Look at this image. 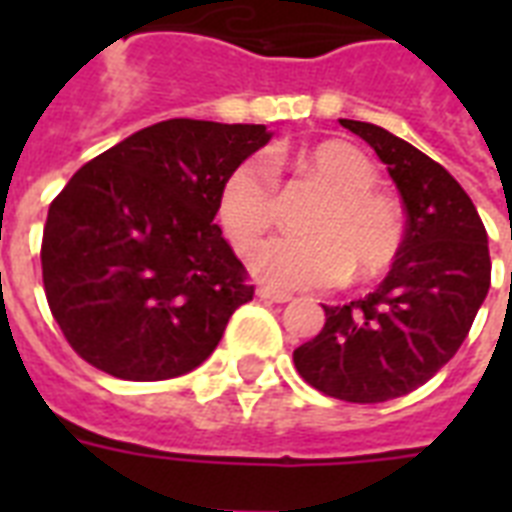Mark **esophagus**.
<instances>
[{
  "mask_svg": "<svg viewBox=\"0 0 512 512\" xmlns=\"http://www.w3.org/2000/svg\"><path fill=\"white\" fill-rule=\"evenodd\" d=\"M257 297H260V300H268V303H289V300H292L289 292H281V289H271V287L257 289Z\"/></svg>",
  "mask_w": 512,
  "mask_h": 512,
  "instance_id": "obj_1",
  "label": "esophagus"
}]
</instances>
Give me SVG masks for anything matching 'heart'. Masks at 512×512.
Instances as JSON below:
<instances>
[{
  "mask_svg": "<svg viewBox=\"0 0 512 512\" xmlns=\"http://www.w3.org/2000/svg\"><path fill=\"white\" fill-rule=\"evenodd\" d=\"M292 164L329 191L308 220L305 236H276L249 257L257 279L281 289L324 287L345 279H374L396 260L404 217L390 196L377 191V167L364 151L342 140L300 148ZM279 215L276 172L265 156H249L228 172L217 217L233 247L247 252L271 231Z\"/></svg>",
  "mask_w": 512,
  "mask_h": 512,
  "instance_id": "1",
  "label": "heart"
}]
</instances>
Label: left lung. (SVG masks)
Segmentation results:
<instances>
[{
    "instance_id": "1",
    "label": "left lung",
    "mask_w": 512,
    "mask_h": 512,
    "mask_svg": "<svg viewBox=\"0 0 512 512\" xmlns=\"http://www.w3.org/2000/svg\"><path fill=\"white\" fill-rule=\"evenodd\" d=\"M388 167L406 209L388 276L361 300L324 305L327 324L295 350L300 377L350 404L420 388L457 353L492 284L489 236L462 185L377 124L340 119Z\"/></svg>"
}]
</instances>
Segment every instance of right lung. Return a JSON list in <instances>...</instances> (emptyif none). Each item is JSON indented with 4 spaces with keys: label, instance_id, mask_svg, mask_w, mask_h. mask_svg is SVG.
I'll return each mask as SVG.
<instances>
[{
    "label": "right lung",
    "instance_id": "1",
    "mask_svg": "<svg viewBox=\"0 0 512 512\" xmlns=\"http://www.w3.org/2000/svg\"><path fill=\"white\" fill-rule=\"evenodd\" d=\"M268 140L265 124L170 119L68 180L47 212L42 279L87 364L154 382L212 356L233 311L255 295L215 223L220 188Z\"/></svg>",
    "mask_w": 512,
    "mask_h": 512
}]
</instances>
